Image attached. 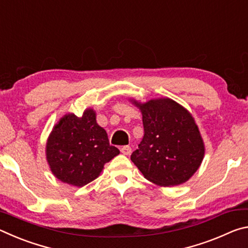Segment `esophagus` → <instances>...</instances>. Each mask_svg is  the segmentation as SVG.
Wrapping results in <instances>:
<instances>
[{"label":"esophagus","mask_w":248,"mask_h":248,"mask_svg":"<svg viewBox=\"0 0 248 248\" xmlns=\"http://www.w3.org/2000/svg\"><path fill=\"white\" fill-rule=\"evenodd\" d=\"M120 151H121V153H123V154L129 155L130 153L132 152V149H131V146H129V145H124V146H121V148H120Z\"/></svg>","instance_id":"obj_1"}]
</instances>
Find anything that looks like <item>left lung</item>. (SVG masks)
<instances>
[{"label": "left lung", "mask_w": 248, "mask_h": 248, "mask_svg": "<svg viewBox=\"0 0 248 248\" xmlns=\"http://www.w3.org/2000/svg\"><path fill=\"white\" fill-rule=\"evenodd\" d=\"M131 102L141 110L144 128L131 161L146 179L158 186L186 183L204 156V143L194 117L170 98Z\"/></svg>", "instance_id": "8db88e82"}]
</instances>
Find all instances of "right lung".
Segmentation results:
<instances>
[{
    "mask_svg": "<svg viewBox=\"0 0 248 248\" xmlns=\"http://www.w3.org/2000/svg\"><path fill=\"white\" fill-rule=\"evenodd\" d=\"M120 152L109 144L105 129L96 123L92 108L82 117L68 114L54 125L46 145L52 174L61 182L83 187L102 173L104 165Z\"/></svg>",
    "mask_w": 248,
    "mask_h": 248,
    "instance_id": "1",
    "label": "right lung"
}]
</instances>
